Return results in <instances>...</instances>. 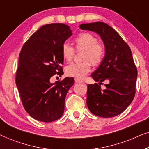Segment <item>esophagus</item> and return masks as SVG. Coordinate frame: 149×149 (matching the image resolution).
<instances>
[{
  "label": "esophagus",
  "mask_w": 149,
  "mask_h": 149,
  "mask_svg": "<svg viewBox=\"0 0 149 149\" xmlns=\"http://www.w3.org/2000/svg\"><path fill=\"white\" fill-rule=\"evenodd\" d=\"M74 80H75V82H76V83H78V82H83L82 80H81L80 79H78V78H75Z\"/></svg>",
  "instance_id": "34e87169"
}]
</instances>
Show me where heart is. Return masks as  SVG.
I'll use <instances>...</instances> for the list:
<instances>
[{
    "instance_id": "1",
    "label": "heart",
    "mask_w": 149,
    "mask_h": 149,
    "mask_svg": "<svg viewBox=\"0 0 149 149\" xmlns=\"http://www.w3.org/2000/svg\"><path fill=\"white\" fill-rule=\"evenodd\" d=\"M76 48L78 50L84 49L82 53V63H73L65 68L68 76L83 78L90 72L91 64L98 66L104 60L106 49L104 44L98 42V39L89 33H83L78 35L74 40ZM62 55L67 62L72 60L75 51L74 48L67 42L62 45Z\"/></svg>"
}]
</instances>
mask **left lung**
I'll return each mask as SVG.
<instances>
[{"label": "left lung", "mask_w": 149, "mask_h": 149, "mask_svg": "<svg viewBox=\"0 0 149 149\" xmlns=\"http://www.w3.org/2000/svg\"><path fill=\"white\" fill-rule=\"evenodd\" d=\"M80 29L98 34L106 49L102 63L91 74L99 84H88V110L101 117L117 116L130 106L136 93L138 72L131 49L117 32L106 23L82 24ZM104 80L109 83L102 90L100 85Z\"/></svg>", "instance_id": "8db88e82"}]
</instances>
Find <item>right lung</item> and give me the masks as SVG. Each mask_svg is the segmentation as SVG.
<instances>
[{
  "label": "right lung",
  "mask_w": 149,
  "mask_h": 149,
  "mask_svg": "<svg viewBox=\"0 0 149 149\" xmlns=\"http://www.w3.org/2000/svg\"><path fill=\"white\" fill-rule=\"evenodd\" d=\"M72 34L64 24L44 25L30 37L21 49L15 82L25 110L39 121H54L64 112L65 97L74 79L67 77L51 83L50 78L56 73H63L61 49Z\"/></svg>",
  "instance_id": "add662e5"
}]
</instances>
